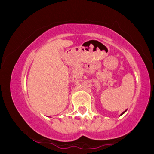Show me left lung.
<instances>
[{
  "label": "left lung",
  "mask_w": 154,
  "mask_h": 154,
  "mask_svg": "<svg viewBox=\"0 0 154 154\" xmlns=\"http://www.w3.org/2000/svg\"><path fill=\"white\" fill-rule=\"evenodd\" d=\"M125 111H124V112H123V113H122V114H121V115H122V114H124V113H125Z\"/></svg>",
  "instance_id": "left-lung-1"
}]
</instances>
